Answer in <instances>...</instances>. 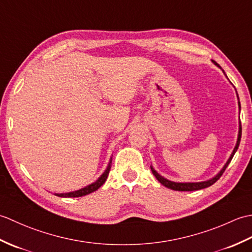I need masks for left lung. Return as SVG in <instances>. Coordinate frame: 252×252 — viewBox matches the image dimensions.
Returning a JSON list of instances; mask_svg holds the SVG:
<instances>
[{
  "label": "left lung",
  "instance_id": "1",
  "mask_svg": "<svg viewBox=\"0 0 252 252\" xmlns=\"http://www.w3.org/2000/svg\"><path fill=\"white\" fill-rule=\"evenodd\" d=\"M215 65H217L219 68L222 69L220 66L218 65L217 63H215ZM223 73L225 74L224 70H222ZM226 76V74H225ZM227 78V77H226ZM228 79V78H227ZM236 91V89H235ZM236 94H237V91H236ZM237 98H238V94H237ZM238 107H239V112H240V103H239V98H238ZM240 137H242V125H240V121H239V129H238V136H237V142H236V145H235L233 152L231 154V156L227 159L226 163L223 165V168L221 169L220 172H219L217 175L213 176L212 179L210 180H207V181H202V182H184V183H182V182H173V181H170L168 179L163 178V176L160 175L156 170L153 168V165H151V169H152V172L155 175V178H156L160 183H161L163 186L168 187L170 189H173V190H179V191H191V190H198V189H206V187L211 186L212 184H215L216 182L221 178V175L223 174L224 171L227 168V165L231 162V160L233 159L235 153L237 152L238 146H239V143H240Z\"/></svg>",
  "mask_w": 252,
  "mask_h": 252
}]
</instances>
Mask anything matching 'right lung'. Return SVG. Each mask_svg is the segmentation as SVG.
Masks as SVG:
<instances>
[{"label": "right lung", "instance_id": "right-lung-1", "mask_svg": "<svg viewBox=\"0 0 252 252\" xmlns=\"http://www.w3.org/2000/svg\"><path fill=\"white\" fill-rule=\"evenodd\" d=\"M111 160L112 158H110L108 165H107L106 170L104 171V173L101 174L99 178L96 180L93 183H91L90 185L83 187V189H80L78 190H74V191H69V192H62V194H55L58 197H65V198H71V197H82L85 195H89L91 192H93L95 190H97L99 187L105 183V181L108 178V174H109V171L111 168Z\"/></svg>", "mask_w": 252, "mask_h": 252}]
</instances>
